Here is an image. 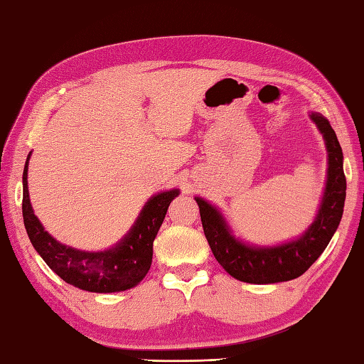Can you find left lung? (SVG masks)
<instances>
[{
	"label": "left lung",
	"mask_w": 364,
	"mask_h": 364,
	"mask_svg": "<svg viewBox=\"0 0 364 364\" xmlns=\"http://www.w3.org/2000/svg\"><path fill=\"white\" fill-rule=\"evenodd\" d=\"M311 118L323 134L328 151V176L318 215L303 237L274 247L247 246L232 237L215 206L196 197L211 251L219 265L235 279L249 284H274L300 277L320 257L338 229L347 188L343 149L328 119L320 113H312Z\"/></svg>",
	"instance_id": "8db88e82"
}]
</instances>
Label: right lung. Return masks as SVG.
<instances>
[{"mask_svg": "<svg viewBox=\"0 0 364 364\" xmlns=\"http://www.w3.org/2000/svg\"><path fill=\"white\" fill-rule=\"evenodd\" d=\"M28 159L23 170L21 211L31 245L47 265L70 286L96 294H110L137 286L151 267L153 241L170 202L180 194L178 189L161 192L149 198L131 232L115 247L101 252L77 251L50 237L34 216L28 194Z\"/></svg>", "mask_w": 364, "mask_h": 364, "instance_id": "1", "label": "right lung"}]
</instances>
